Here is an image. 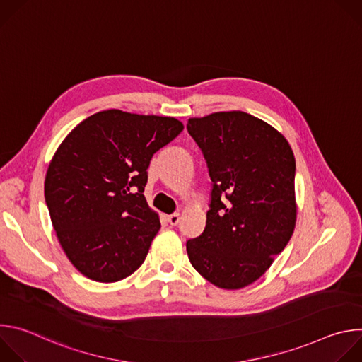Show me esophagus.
<instances>
[{"label":"esophagus","mask_w":362,"mask_h":362,"mask_svg":"<svg viewBox=\"0 0 362 362\" xmlns=\"http://www.w3.org/2000/svg\"><path fill=\"white\" fill-rule=\"evenodd\" d=\"M168 221H169V223H170L172 226H176V225L180 222V215H179V214H173V215L168 216Z\"/></svg>","instance_id":"esophagus-1"}]
</instances>
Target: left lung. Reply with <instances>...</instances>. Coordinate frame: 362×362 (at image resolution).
Returning a JSON list of instances; mask_svg holds the SVG:
<instances>
[{
  "instance_id": "obj_1",
  "label": "left lung",
  "mask_w": 362,
  "mask_h": 362,
  "mask_svg": "<svg viewBox=\"0 0 362 362\" xmlns=\"http://www.w3.org/2000/svg\"><path fill=\"white\" fill-rule=\"evenodd\" d=\"M212 180L200 236L189 261L211 284L240 289L259 279L289 242L296 221L295 158L288 140L245 112L187 122Z\"/></svg>"
}]
</instances>
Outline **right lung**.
Instances as JSON below:
<instances>
[{
  "label": "right lung",
  "mask_w": 362,
  "mask_h": 362,
  "mask_svg": "<svg viewBox=\"0 0 362 362\" xmlns=\"http://www.w3.org/2000/svg\"><path fill=\"white\" fill-rule=\"evenodd\" d=\"M183 124L175 117L98 112L76 126L51 160L44 196L70 262L117 282L144 262L160 221L143 194L153 154Z\"/></svg>",
  "instance_id": "add662e5"
}]
</instances>
